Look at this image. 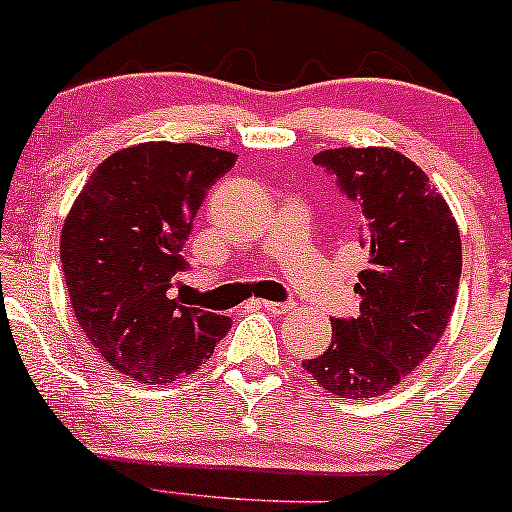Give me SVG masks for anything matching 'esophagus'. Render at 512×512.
<instances>
[{"instance_id": "1", "label": "esophagus", "mask_w": 512, "mask_h": 512, "mask_svg": "<svg viewBox=\"0 0 512 512\" xmlns=\"http://www.w3.org/2000/svg\"><path fill=\"white\" fill-rule=\"evenodd\" d=\"M256 305H261V308L268 310V313H278V315L293 308V303H276V300H256Z\"/></svg>"}]
</instances>
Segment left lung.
Returning <instances> with one entry per match:
<instances>
[{
    "mask_svg": "<svg viewBox=\"0 0 512 512\" xmlns=\"http://www.w3.org/2000/svg\"><path fill=\"white\" fill-rule=\"evenodd\" d=\"M360 204L370 249L360 315L333 318V342L303 367L328 392L370 399L414 372L449 325L461 281V236L446 199L402 152L337 147L313 157Z\"/></svg>",
    "mask_w": 512,
    "mask_h": 512,
    "instance_id": "8db88e82",
    "label": "left lung"
}]
</instances>
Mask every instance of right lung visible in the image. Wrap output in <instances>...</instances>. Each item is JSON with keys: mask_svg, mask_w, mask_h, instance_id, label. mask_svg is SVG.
Returning a JSON list of instances; mask_svg holds the SVG:
<instances>
[{"mask_svg": "<svg viewBox=\"0 0 512 512\" xmlns=\"http://www.w3.org/2000/svg\"><path fill=\"white\" fill-rule=\"evenodd\" d=\"M234 152L142 142L103 160L61 229V266L78 328L110 367L142 384L194 374L231 318L170 298L192 221Z\"/></svg>", "mask_w": 512, "mask_h": 512, "instance_id": "right-lung-1", "label": "right lung"}]
</instances>
